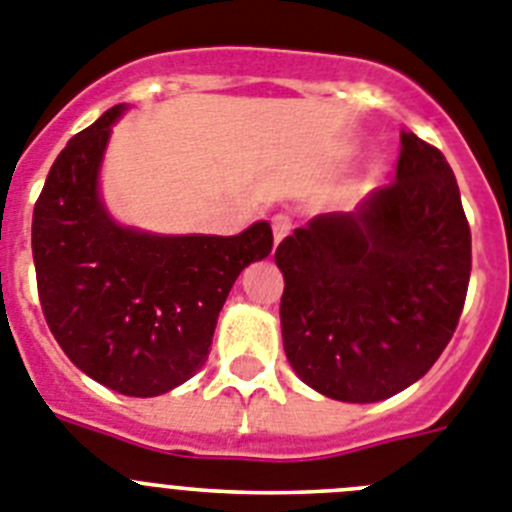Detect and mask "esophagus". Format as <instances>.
<instances>
[{
	"mask_svg": "<svg viewBox=\"0 0 512 512\" xmlns=\"http://www.w3.org/2000/svg\"><path fill=\"white\" fill-rule=\"evenodd\" d=\"M270 226H273V239L275 244H281L283 239L291 234V219H288L286 213H278V216H273V221H270Z\"/></svg>",
	"mask_w": 512,
	"mask_h": 512,
	"instance_id": "34e87169",
	"label": "esophagus"
}]
</instances>
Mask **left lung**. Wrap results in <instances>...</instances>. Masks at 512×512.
Returning a JSON list of instances; mask_svg holds the SVG:
<instances>
[{
	"label": "left lung",
	"instance_id": "8db88e82",
	"mask_svg": "<svg viewBox=\"0 0 512 512\" xmlns=\"http://www.w3.org/2000/svg\"><path fill=\"white\" fill-rule=\"evenodd\" d=\"M397 180L350 213L283 239V350L337 402H381L420 381L451 340L471 273V234L446 157L399 133Z\"/></svg>",
	"mask_w": 512,
	"mask_h": 512
}]
</instances>
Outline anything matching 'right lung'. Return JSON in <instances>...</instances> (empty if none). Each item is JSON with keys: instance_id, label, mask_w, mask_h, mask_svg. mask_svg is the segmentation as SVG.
Returning <instances> with one entry per match:
<instances>
[{"instance_id": "obj_1", "label": "right lung", "mask_w": 512, "mask_h": 512, "mask_svg": "<svg viewBox=\"0 0 512 512\" xmlns=\"http://www.w3.org/2000/svg\"><path fill=\"white\" fill-rule=\"evenodd\" d=\"M115 105L66 144L33 211L38 296L69 361L126 397H159L208 361L231 286L273 250L268 221L234 237L157 234L113 219L100 188Z\"/></svg>"}]
</instances>
